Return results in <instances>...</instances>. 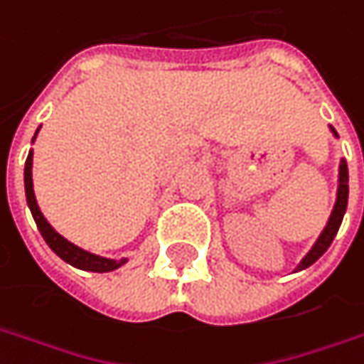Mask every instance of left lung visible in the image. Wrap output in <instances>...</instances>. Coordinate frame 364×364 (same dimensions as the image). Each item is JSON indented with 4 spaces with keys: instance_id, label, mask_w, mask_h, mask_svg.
<instances>
[{
    "instance_id": "8db88e82",
    "label": "left lung",
    "mask_w": 364,
    "mask_h": 364,
    "mask_svg": "<svg viewBox=\"0 0 364 364\" xmlns=\"http://www.w3.org/2000/svg\"><path fill=\"white\" fill-rule=\"evenodd\" d=\"M330 132L334 137H338V133L334 127H330ZM346 204H348V166H346V160L341 158V164H338V188H336V203L332 206V213H330L328 223L326 227L322 229V232L318 235L316 243L312 245V249L301 257V261L298 263V267L294 272H301L306 267H310L314 261L322 257L326 253V249L330 247V243L334 241L336 232L341 229V223H343L344 213H346Z\"/></svg>"
}]
</instances>
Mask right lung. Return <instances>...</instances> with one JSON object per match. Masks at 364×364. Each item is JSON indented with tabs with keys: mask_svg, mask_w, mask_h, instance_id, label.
<instances>
[{
	"mask_svg": "<svg viewBox=\"0 0 364 364\" xmlns=\"http://www.w3.org/2000/svg\"><path fill=\"white\" fill-rule=\"evenodd\" d=\"M40 132V127L36 129L34 137H32V144L36 141V135ZM34 151L30 149L28 154V160H26V168H23V188H26V200H28V208L32 213V217L36 220V227L40 235L44 237V241L48 245L50 249L58 255V257L70 263L73 267L77 269H82V272H95V273H107V272H115L119 269L121 265L127 263V257L123 259H111V257H101L97 253H91L78 245L70 243L68 239H64L60 232L56 231L52 225H50L46 217L42 215L40 206H38V200H36L34 194V182H32V164H34Z\"/></svg>",
	"mask_w": 364,
	"mask_h": 364,
	"instance_id": "obj_1",
	"label": "right lung"
}]
</instances>
